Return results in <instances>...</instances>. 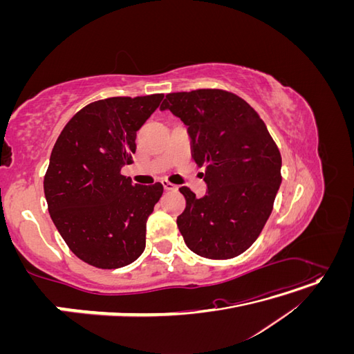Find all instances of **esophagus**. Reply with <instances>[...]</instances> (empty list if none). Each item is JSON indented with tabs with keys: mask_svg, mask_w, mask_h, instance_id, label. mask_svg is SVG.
<instances>
[{
	"mask_svg": "<svg viewBox=\"0 0 354 354\" xmlns=\"http://www.w3.org/2000/svg\"><path fill=\"white\" fill-rule=\"evenodd\" d=\"M162 186L165 190H177V186L168 180H162Z\"/></svg>",
	"mask_w": 354,
	"mask_h": 354,
	"instance_id": "esophagus-1",
	"label": "esophagus"
}]
</instances>
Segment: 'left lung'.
<instances>
[{
    "label": "left lung",
    "instance_id": "obj_1",
    "mask_svg": "<svg viewBox=\"0 0 354 354\" xmlns=\"http://www.w3.org/2000/svg\"><path fill=\"white\" fill-rule=\"evenodd\" d=\"M160 111L187 125L192 158L207 183L196 198L180 187L186 208L177 226L190 251L211 260L238 257L259 238L281 186V152L251 106L216 88L169 93Z\"/></svg>",
    "mask_w": 354,
    "mask_h": 354
}]
</instances>
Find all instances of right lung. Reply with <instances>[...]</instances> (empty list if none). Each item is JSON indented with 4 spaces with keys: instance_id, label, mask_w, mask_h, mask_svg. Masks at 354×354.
Returning a JSON list of instances; mask_svg holds the SVG:
<instances>
[{
    "instance_id": "add662e5",
    "label": "right lung",
    "mask_w": 354,
    "mask_h": 354,
    "mask_svg": "<svg viewBox=\"0 0 354 354\" xmlns=\"http://www.w3.org/2000/svg\"><path fill=\"white\" fill-rule=\"evenodd\" d=\"M164 94L93 102L72 116L53 147L44 177L50 217L69 250L99 269L136 261L160 183L136 185L121 174L133 162L136 136Z\"/></svg>"
}]
</instances>
